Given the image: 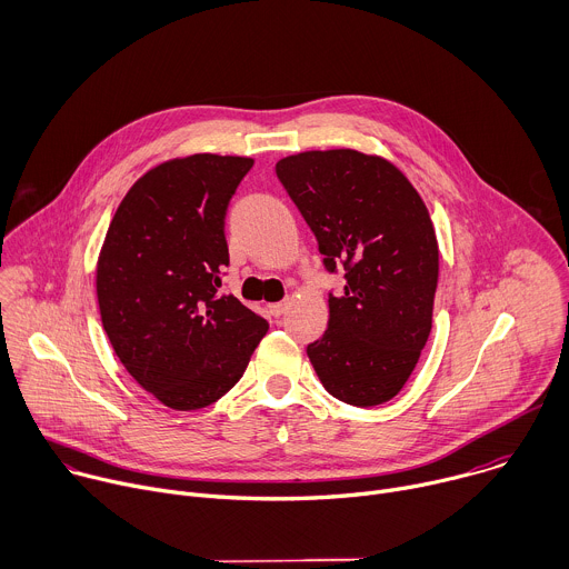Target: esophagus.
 Returning a JSON list of instances; mask_svg holds the SVG:
<instances>
[{
	"label": "esophagus",
	"instance_id": "1",
	"mask_svg": "<svg viewBox=\"0 0 569 569\" xmlns=\"http://www.w3.org/2000/svg\"><path fill=\"white\" fill-rule=\"evenodd\" d=\"M287 307H289V302H287V300H282V302H273V305H269V311H271V316L280 318V316L287 311Z\"/></svg>",
	"mask_w": 569,
	"mask_h": 569
}]
</instances>
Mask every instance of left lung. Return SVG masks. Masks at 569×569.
<instances>
[{
    "label": "left lung",
    "instance_id": "obj_1",
    "mask_svg": "<svg viewBox=\"0 0 569 569\" xmlns=\"http://www.w3.org/2000/svg\"><path fill=\"white\" fill-rule=\"evenodd\" d=\"M276 174L316 236L329 320L307 357L325 390L350 406L390 401L412 375L432 327L439 251L426 203L390 161L357 150H313Z\"/></svg>",
    "mask_w": 569,
    "mask_h": 569
}]
</instances>
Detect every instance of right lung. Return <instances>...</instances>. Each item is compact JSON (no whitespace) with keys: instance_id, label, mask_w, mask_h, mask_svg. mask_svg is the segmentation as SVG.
<instances>
[{"instance_id":"obj_1","label":"right lung","mask_w":569,"mask_h":569,"mask_svg":"<svg viewBox=\"0 0 569 569\" xmlns=\"http://www.w3.org/2000/svg\"><path fill=\"white\" fill-rule=\"evenodd\" d=\"M253 159L192 154L146 172L113 214L96 269L109 343L172 410H199L244 375L269 322L223 293L226 210Z\"/></svg>"}]
</instances>
